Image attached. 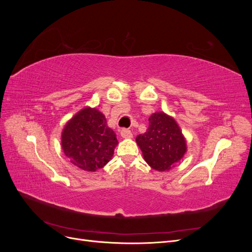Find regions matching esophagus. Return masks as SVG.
<instances>
[{
  "label": "esophagus",
  "instance_id": "34e87169",
  "mask_svg": "<svg viewBox=\"0 0 252 252\" xmlns=\"http://www.w3.org/2000/svg\"><path fill=\"white\" fill-rule=\"evenodd\" d=\"M121 135H122V138H124V139H130V138H132V132H131V130H129V129H127V128H123L121 130Z\"/></svg>",
  "mask_w": 252,
  "mask_h": 252
}]
</instances>
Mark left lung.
Wrapping results in <instances>:
<instances>
[{"mask_svg": "<svg viewBox=\"0 0 252 252\" xmlns=\"http://www.w3.org/2000/svg\"><path fill=\"white\" fill-rule=\"evenodd\" d=\"M144 159L158 171L169 170L186 152V141L171 117L156 112L149 118V126L144 134L135 139Z\"/></svg>", "mask_w": 252, "mask_h": 252, "instance_id": "1", "label": "left lung"}]
</instances>
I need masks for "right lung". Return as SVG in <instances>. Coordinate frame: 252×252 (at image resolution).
I'll return each mask as SVG.
<instances>
[{
  "mask_svg": "<svg viewBox=\"0 0 252 252\" xmlns=\"http://www.w3.org/2000/svg\"><path fill=\"white\" fill-rule=\"evenodd\" d=\"M118 144L105 116L85 108L68 122L62 133V147L70 162L86 171H95L109 162Z\"/></svg>",
  "mask_w": 252,
  "mask_h": 252,
  "instance_id": "1",
  "label": "right lung"
}]
</instances>
